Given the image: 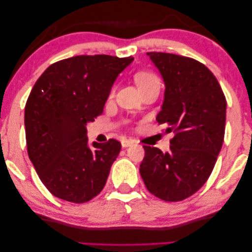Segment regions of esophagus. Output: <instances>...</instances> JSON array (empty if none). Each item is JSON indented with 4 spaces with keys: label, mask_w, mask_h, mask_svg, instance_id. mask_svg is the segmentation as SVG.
I'll return each mask as SVG.
<instances>
[{
    "label": "esophagus",
    "mask_w": 252,
    "mask_h": 252,
    "mask_svg": "<svg viewBox=\"0 0 252 252\" xmlns=\"http://www.w3.org/2000/svg\"><path fill=\"white\" fill-rule=\"evenodd\" d=\"M134 145V142L133 141H129V139H123L122 141V146L124 148H127V147H130Z\"/></svg>",
    "instance_id": "1"
}]
</instances>
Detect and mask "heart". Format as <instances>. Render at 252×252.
Returning a JSON list of instances; mask_svg holds the SVG:
<instances>
[{
  "mask_svg": "<svg viewBox=\"0 0 252 252\" xmlns=\"http://www.w3.org/2000/svg\"><path fill=\"white\" fill-rule=\"evenodd\" d=\"M135 81H136V84H137L138 88L141 89V88L144 87V86L151 84V82L158 81V78H156L153 75V73L139 72V73H137V75L135 76Z\"/></svg>",
  "mask_w": 252,
  "mask_h": 252,
  "instance_id": "heart-1",
  "label": "heart"
}]
</instances>
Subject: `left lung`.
<instances>
[{
	"instance_id": "8db88e82",
	"label": "left lung",
	"mask_w": 252,
	"mask_h": 252,
	"mask_svg": "<svg viewBox=\"0 0 252 252\" xmlns=\"http://www.w3.org/2000/svg\"><path fill=\"white\" fill-rule=\"evenodd\" d=\"M165 85L156 116L174 133L170 152L144 146L139 172L152 194L182 201L203 187L217 162L224 138L226 101L213 73L191 58L147 52Z\"/></svg>"
}]
</instances>
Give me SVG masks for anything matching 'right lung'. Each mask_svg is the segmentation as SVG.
<instances>
[{
  "instance_id": "1",
  "label": "right lung",
  "mask_w": 252,
  "mask_h": 252,
  "mask_svg": "<svg viewBox=\"0 0 252 252\" xmlns=\"http://www.w3.org/2000/svg\"><path fill=\"white\" fill-rule=\"evenodd\" d=\"M134 58L77 56L51 64L28 98V154L53 195L84 203L104 189L122 145L87 137L88 123L104 110L115 80Z\"/></svg>"
}]
</instances>
